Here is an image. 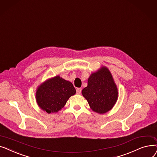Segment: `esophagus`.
<instances>
[{"mask_svg":"<svg viewBox=\"0 0 157 157\" xmlns=\"http://www.w3.org/2000/svg\"><path fill=\"white\" fill-rule=\"evenodd\" d=\"M76 91H77V94H80L81 93L82 89H81V88H77Z\"/></svg>","mask_w":157,"mask_h":157,"instance_id":"34e87169","label":"esophagus"}]
</instances>
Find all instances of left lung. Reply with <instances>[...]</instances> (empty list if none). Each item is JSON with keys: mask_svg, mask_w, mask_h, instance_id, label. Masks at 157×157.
<instances>
[{"mask_svg": "<svg viewBox=\"0 0 157 157\" xmlns=\"http://www.w3.org/2000/svg\"><path fill=\"white\" fill-rule=\"evenodd\" d=\"M82 94L96 113L105 114L113 108L118 98V89L106 66H101L90 75L87 86L82 89Z\"/></svg>", "mask_w": 157, "mask_h": 157, "instance_id": "1", "label": "left lung"}]
</instances>
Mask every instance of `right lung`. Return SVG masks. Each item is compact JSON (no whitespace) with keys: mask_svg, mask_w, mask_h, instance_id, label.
I'll list each match as a JSON object with an SVG mask.
<instances>
[{"mask_svg":"<svg viewBox=\"0 0 157 157\" xmlns=\"http://www.w3.org/2000/svg\"><path fill=\"white\" fill-rule=\"evenodd\" d=\"M76 93L72 83L59 75L47 79L36 89V100L39 107L47 113H56Z\"/></svg>","mask_w":157,"mask_h":157,"instance_id":"obj_1","label":"right lung"}]
</instances>
